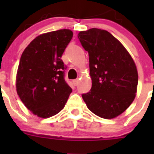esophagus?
I'll use <instances>...</instances> for the list:
<instances>
[{
  "instance_id": "esophagus-1",
  "label": "esophagus",
  "mask_w": 154,
  "mask_h": 154,
  "mask_svg": "<svg viewBox=\"0 0 154 154\" xmlns=\"http://www.w3.org/2000/svg\"><path fill=\"white\" fill-rule=\"evenodd\" d=\"M72 82H73V85H74L75 86H76V85H78L79 84V79H74L72 81Z\"/></svg>"
}]
</instances>
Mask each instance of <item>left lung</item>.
I'll return each mask as SVG.
<instances>
[{"label": "left lung", "mask_w": 154, "mask_h": 154, "mask_svg": "<svg viewBox=\"0 0 154 154\" xmlns=\"http://www.w3.org/2000/svg\"><path fill=\"white\" fill-rule=\"evenodd\" d=\"M78 38L89 56L92 88L82 94L87 107L94 114L112 119L130 106L138 84L137 67L126 49L105 30L80 31Z\"/></svg>", "instance_id": "left-lung-1"}]
</instances>
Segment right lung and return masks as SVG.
<instances>
[{
  "instance_id": "obj_1",
  "label": "right lung",
  "mask_w": 154,
  "mask_h": 154,
  "mask_svg": "<svg viewBox=\"0 0 154 154\" xmlns=\"http://www.w3.org/2000/svg\"><path fill=\"white\" fill-rule=\"evenodd\" d=\"M73 36L61 29L35 38L21 55L16 88L24 106L39 117L48 118L64 108L72 89L65 80L62 55Z\"/></svg>"
}]
</instances>
